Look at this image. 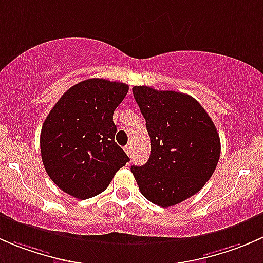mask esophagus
<instances>
[{"mask_svg": "<svg viewBox=\"0 0 263 263\" xmlns=\"http://www.w3.org/2000/svg\"><path fill=\"white\" fill-rule=\"evenodd\" d=\"M124 151H126V153H127V155L132 156V153H134V151H132V145L131 144L126 145V146H124Z\"/></svg>", "mask_w": 263, "mask_h": 263, "instance_id": "obj_1", "label": "esophagus"}]
</instances>
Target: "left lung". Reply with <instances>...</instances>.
Returning a JSON list of instances; mask_svg holds the SVG:
<instances>
[{"label": "left lung", "mask_w": 263, "mask_h": 263, "mask_svg": "<svg viewBox=\"0 0 263 263\" xmlns=\"http://www.w3.org/2000/svg\"><path fill=\"white\" fill-rule=\"evenodd\" d=\"M146 121L151 151L147 163L132 166L140 192L150 202L171 208L196 195L213 176L220 137L202 105L187 94L134 86Z\"/></svg>", "instance_id": "8db88e82"}]
</instances>
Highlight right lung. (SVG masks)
<instances>
[{
	"label": "right lung",
	"instance_id": "obj_1",
	"mask_svg": "<svg viewBox=\"0 0 263 263\" xmlns=\"http://www.w3.org/2000/svg\"><path fill=\"white\" fill-rule=\"evenodd\" d=\"M128 92L123 82L89 79L60 98L44 121L41 154L49 178L79 200L102 193L129 158L116 144L113 113Z\"/></svg>",
	"mask_w": 263,
	"mask_h": 263
}]
</instances>
